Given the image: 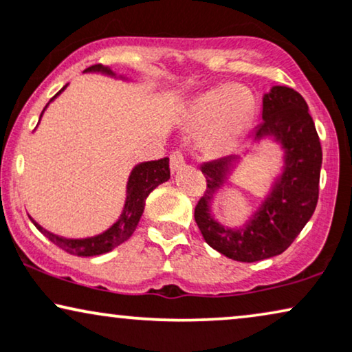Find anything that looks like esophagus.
Listing matches in <instances>:
<instances>
[{"mask_svg":"<svg viewBox=\"0 0 352 352\" xmlns=\"http://www.w3.org/2000/svg\"><path fill=\"white\" fill-rule=\"evenodd\" d=\"M184 166H185L184 154H182L180 151H173L170 154V170H172V173L179 172Z\"/></svg>","mask_w":352,"mask_h":352,"instance_id":"1","label":"esophagus"}]
</instances>
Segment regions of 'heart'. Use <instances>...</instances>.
<instances>
[{
	"label": "heart",
	"instance_id": "1",
	"mask_svg": "<svg viewBox=\"0 0 352 352\" xmlns=\"http://www.w3.org/2000/svg\"><path fill=\"white\" fill-rule=\"evenodd\" d=\"M252 101L243 88H217L191 102L186 127L201 132L204 153L220 156L235 146L251 119Z\"/></svg>",
	"mask_w": 352,
	"mask_h": 352
}]
</instances>
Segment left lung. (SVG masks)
<instances>
[{
  "instance_id": "left-lung-1",
  "label": "left lung",
  "mask_w": 352,
  "mask_h": 352,
  "mask_svg": "<svg viewBox=\"0 0 352 352\" xmlns=\"http://www.w3.org/2000/svg\"><path fill=\"white\" fill-rule=\"evenodd\" d=\"M269 142L283 151L280 173L245 223L228 227L215 219L212 203L240 156L201 166L208 190L195 209L204 241L233 261L256 262L278 256L312 217L318 199L322 146L307 102L289 87L275 85L262 96V122L250 143Z\"/></svg>"
}]
</instances>
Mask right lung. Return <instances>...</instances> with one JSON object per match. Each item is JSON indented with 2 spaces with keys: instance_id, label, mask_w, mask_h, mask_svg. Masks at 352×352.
<instances>
[{
  "instance_id": "add662e5",
  "label": "right lung",
  "mask_w": 352,
  "mask_h": 352,
  "mask_svg": "<svg viewBox=\"0 0 352 352\" xmlns=\"http://www.w3.org/2000/svg\"><path fill=\"white\" fill-rule=\"evenodd\" d=\"M85 74H102L106 77L117 78V80L130 82L127 75H117L114 70L107 65H91L85 70ZM69 85V83H67ZM67 85H64L60 90L56 93V95L51 98L48 104L45 106V109L41 111L40 120L43 117L46 107H48L51 102H53L56 98H58L60 93H63ZM38 120V124H40ZM38 127V125H36ZM170 179V170H168V157H164L161 161H146V162H138L137 166L132 168L130 172L127 186H125V201L124 208H122V212L119 219L116 220L114 223L111 225L109 228H106L104 232L98 233V235L93 236H85V238H65L60 235H56V233L46 230L45 227L30 217L32 222L38 230L43 233V235L48 238L50 241H53L56 246H59L60 250L74 256H98L104 254V252H109L114 250L116 246L122 245L124 241H127L130 236L133 235L135 228L142 219L143 210H144V203H146V198L149 193L159 186L164 182Z\"/></svg>"
}]
</instances>
